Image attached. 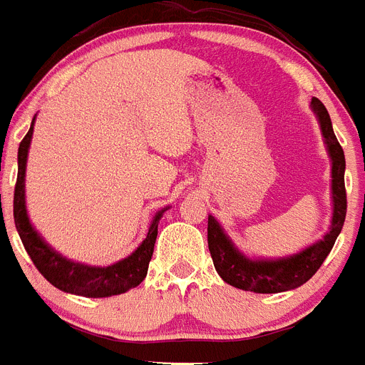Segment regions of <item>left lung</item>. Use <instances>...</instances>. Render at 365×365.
Masks as SVG:
<instances>
[{
  "label": "left lung",
  "instance_id": "8db88e82",
  "mask_svg": "<svg viewBox=\"0 0 365 365\" xmlns=\"http://www.w3.org/2000/svg\"><path fill=\"white\" fill-rule=\"evenodd\" d=\"M312 111L317 117L324 147L332 164V220L323 239L315 240L297 254L285 257H250L235 246L230 235L225 233L218 220L209 215V239L210 257L215 269L225 284L242 291L254 293H284L304 285L317 272L319 267L328 257L334 242L341 233L345 215H347V194H345V155L334 134L332 121L327 108L319 98H312Z\"/></svg>",
  "mask_w": 365,
  "mask_h": 365
}]
</instances>
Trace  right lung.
<instances>
[{"instance_id":"add662e5","label":"right lung","mask_w":365,"mask_h":365,"mask_svg":"<svg viewBox=\"0 0 365 365\" xmlns=\"http://www.w3.org/2000/svg\"><path fill=\"white\" fill-rule=\"evenodd\" d=\"M33 126H35V117H33L29 132L18 147V179L16 188H14V224L20 239L24 242V248L29 254L31 261L38 269V272L53 285L61 289L63 293L78 294V297L87 298H104L113 297V294L126 293L128 289L135 287L143 282L149 269V261L153 257L155 250L156 235H158V222L162 215L170 207L158 210L149 224V233L143 239V242L132 252L128 257L121 259L108 267H93V264L78 263L72 259L61 255L57 250H53L50 244L44 240L41 233L35 230L31 224L29 215H27L26 205V168H27V153L31 145Z\"/></svg>"}]
</instances>
